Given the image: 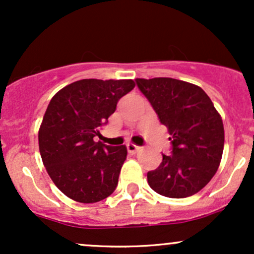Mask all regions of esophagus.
<instances>
[{"label":"esophagus","mask_w":254,"mask_h":254,"mask_svg":"<svg viewBox=\"0 0 254 254\" xmlns=\"http://www.w3.org/2000/svg\"><path fill=\"white\" fill-rule=\"evenodd\" d=\"M127 151H129V153L135 154L139 149H141V147H138V145H136V144H133V143H127Z\"/></svg>","instance_id":"obj_1"}]
</instances>
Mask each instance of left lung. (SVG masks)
Instances as JSON below:
<instances>
[{"instance_id": "8db88e82", "label": "left lung", "mask_w": 254, "mask_h": 254, "mask_svg": "<svg viewBox=\"0 0 254 254\" xmlns=\"http://www.w3.org/2000/svg\"><path fill=\"white\" fill-rule=\"evenodd\" d=\"M144 97L166 125L172 155L148 172L154 191L170 198L197 193L216 173L224 145L222 118L200 87L171 77L136 78Z\"/></svg>"}]
</instances>
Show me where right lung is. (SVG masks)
<instances>
[{"mask_svg": "<svg viewBox=\"0 0 254 254\" xmlns=\"http://www.w3.org/2000/svg\"><path fill=\"white\" fill-rule=\"evenodd\" d=\"M133 87L132 80L84 78L51 99L38 132L39 151L52 182L66 197L95 203L116 190L127 147L93 138Z\"/></svg>", "mask_w": 254, "mask_h": 254, "instance_id": "1", "label": "right lung"}]
</instances>
